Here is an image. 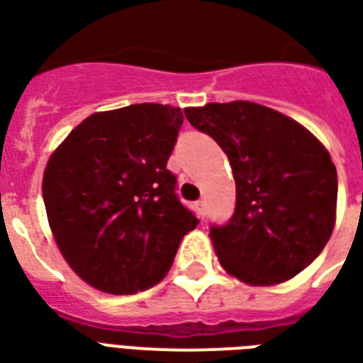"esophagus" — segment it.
Returning a JSON list of instances; mask_svg holds the SVG:
<instances>
[{
    "label": "esophagus",
    "instance_id": "esophagus-1",
    "mask_svg": "<svg viewBox=\"0 0 363 363\" xmlns=\"http://www.w3.org/2000/svg\"><path fill=\"white\" fill-rule=\"evenodd\" d=\"M194 209H196V216L200 217V219H203V217H206V202H203V200L196 202Z\"/></svg>",
    "mask_w": 363,
    "mask_h": 363
}]
</instances>
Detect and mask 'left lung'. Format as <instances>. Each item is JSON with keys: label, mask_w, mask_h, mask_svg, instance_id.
Here are the masks:
<instances>
[{"label": "left lung", "mask_w": 363, "mask_h": 363, "mask_svg": "<svg viewBox=\"0 0 363 363\" xmlns=\"http://www.w3.org/2000/svg\"><path fill=\"white\" fill-rule=\"evenodd\" d=\"M184 115L221 146L235 177V216L209 233L223 269L250 286L296 277L337 221V169L327 147L298 121L254 101H213Z\"/></svg>", "instance_id": "1"}]
</instances>
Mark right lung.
Listing matches in <instances>:
<instances>
[{"mask_svg":"<svg viewBox=\"0 0 363 363\" xmlns=\"http://www.w3.org/2000/svg\"><path fill=\"white\" fill-rule=\"evenodd\" d=\"M181 107L161 104L98 111L48 160L45 213L61 256L96 291L134 294L165 277L196 219L167 169Z\"/></svg>","mask_w":363,"mask_h":363,"instance_id":"add662e5","label":"right lung"}]
</instances>
